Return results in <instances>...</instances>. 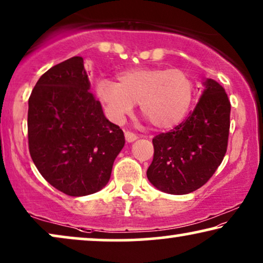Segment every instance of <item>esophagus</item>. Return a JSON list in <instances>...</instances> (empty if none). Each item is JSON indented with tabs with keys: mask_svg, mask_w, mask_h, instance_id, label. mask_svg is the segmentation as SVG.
Masks as SVG:
<instances>
[{
	"mask_svg": "<svg viewBox=\"0 0 263 263\" xmlns=\"http://www.w3.org/2000/svg\"><path fill=\"white\" fill-rule=\"evenodd\" d=\"M124 136H125V140H127L128 142H133V141H135V140H138V135L134 134V133L129 132V130L124 133Z\"/></svg>",
	"mask_w": 263,
	"mask_h": 263,
	"instance_id": "esophagus-1",
	"label": "esophagus"
}]
</instances>
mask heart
I'll return each instance as SVG.
<instances>
[{"mask_svg":"<svg viewBox=\"0 0 263 263\" xmlns=\"http://www.w3.org/2000/svg\"><path fill=\"white\" fill-rule=\"evenodd\" d=\"M117 81L102 79L96 86L107 114L116 121L140 103L141 114L153 127L170 129L181 123L192 106L194 81L178 68H130L118 73Z\"/></svg>","mask_w":263,"mask_h":263,"instance_id":"1","label":"heart"}]
</instances>
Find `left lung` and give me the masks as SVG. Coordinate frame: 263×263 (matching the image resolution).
<instances>
[{"instance_id":"1","label":"left lung","mask_w":263,"mask_h":263,"mask_svg":"<svg viewBox=\"0 0 263 263\" xmlns=\"http://www.w3.org/2000/svg\"><path fill=\"white\" fill-rule=\"evenodd\" d=\"M202 96L186 120L154 136L147 178L161 192L183 195L206 184L228 149L231 104L217 81H204Z\"/></svg>"}]
</instances>
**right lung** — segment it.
<instances>
[{"instance_id":"add662e5","label":"right lung","mask_w":263,"mask_h":263,"mask_svg":"<svg viewBox=\"0 0 263 263\" xmlns=\"http://www.w3.org/2000/svg\"><path fill=\"white\" fill-rule=\"evenodd\" d=\"M27 133L35 167L69 196L103 189L125 142L89 92L80 56L56 64L37 81L28 99Z\"/></svg>"}]
</instances>
